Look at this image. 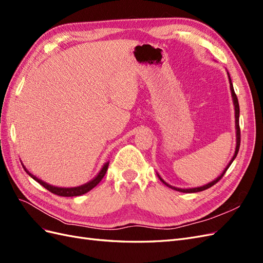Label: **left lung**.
<instances>
[{
    "instance_id": "obj_1",
    "label": "left lung",
    "mask_w": 263,
    "mask_h": 263,
    "mask_svg": "<svg viewBox=\"0 0 263 263\" xmlns=\"http://www.w3.org/2000/svg\"><path fill=\"white\" fill-rule=\"evenodd\" d=\"M228 78H229V83H230V91H232V98H233V103H234V106H235V125H236V141H237V144H236V149H235V154H234V156H233V158H232V160L229 161V163L227 164V166L225 168V170L221 172V174L220 176L217 178V179H215L214 181H212V182H210V183H208V184H205V185H203V186H197V187H192V189H180V187H176V186H172V185H170V184H168V183H166L165 181H163L162 179H161V177L159 176V174H157L158 176V178L160 179V181L163 183V184H165L166 186H169L170 189H173V190H176V191H179V192H183V193H196V192H201V191H204V190H208V189H210L211 186H213L214 184H216V183L224 177V174L226 173V171H227V169L229 168L230 166V164L233 163V161L235 160V158H236V156H237V154H238V151H239V147H240V127H239V103H238V99H237V95H236V93H235V91H234V86H233V83H232V79H230V77H229V73H228Z\"/></svg>"
}]
</instances>
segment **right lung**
<instances>
[{
  "instance_id": "right-lung-1",
  "label": "right lung",
  "mask_w": 263,
  "mask_h": 263,
  "mask_svg": "<svg viewBox=\"0 0 263 263\" xmlns=\"http://www.w3.org/2000/svg\"><path fill=\"white\" fill-rule=\"evenodd\" d=\"M23 168H24V170H25L28 173L29 177H31L35 181H37L39 184H42L45 189L48 190L49 192H51L53 194H57L59 196H79V195H82V194L87 193V192H89V191H91L93 187H95V186L99 184V183L101 182V180L103 179V177L105 176L106 171H107L108 162H106L104 165H103V168L101 169V171L99 172L98 176L95 177L93 180L85 183V184H83V185L76 186V187H58V186L50 185V184H48V183H46V182H44L42 180H39L38 178L33 176V174L27 171V169L24 165H23Z\"/></svg>"
}]
</instances>
